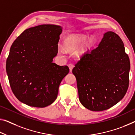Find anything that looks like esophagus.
I'll use <instances>...</instances> for the list:
<instances>
[{"mask_svg": "<svg viewBox=\"0 0 135 135\" xmlns=\"http://www.w3.org/2000/svg\"><path fill=\"white\" fill-rule=\"evenodd\" d=\"M69 70H70V72H72V69H73L74 68V66L72 65V64H69Z\"/></svg>", "mask_w": 135, "mask_h": 135, "instance_id": "esophagus-1", "label": "esophagus"}]
</instances>
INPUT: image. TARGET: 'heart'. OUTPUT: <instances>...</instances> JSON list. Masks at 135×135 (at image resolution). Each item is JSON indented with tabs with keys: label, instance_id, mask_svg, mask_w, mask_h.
Segmentation results:
<instances>
[{
	"label": "heart",
	"instance_id": "b5f03b06",
	"mask_svg": "<svg viewBox=\"0 0 135 135\" xmlns=\"http://www.w3.org/2000/svg\"><path fill=\"white\" fill-rule=\"evenodd\" d=\"M88 36L82 34H71L66 36L63 40V45L65 48L69 50H74L82 45L78 54L82 55L90 50L94 46L95 39L94 37H90L88 39ZM61 51L63 52V50Z\"/></svg>",
	"mask_w": 135,
	"mask_h": 135
}]
</instances>
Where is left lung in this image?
<instances>
[{
    "instance_id": "8db88e82",
    "label": "left lung",
    "mask_w": 135,
    "mask_h": 135,
    "mask_svg": "<svg viewBox=\"0 0 135 135\" xmlns=\"http://www.w3.org/2000/svg\"><path fill=\"white\" fill-rule=\"evenodd\" d=\"M130 69L121 38L112 31L105 32L98 46L83 56L72 69L82 105L103 111L119 102L128 89Z\"/></svg>"
}]
</instances>
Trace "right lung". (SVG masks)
<instances>
[{
	"label": "right lung",
	"instance_id": "add662e5",
	"mask_svg": "<svg viewBox=\"0 0 135 135\" xmlns=\"http://www.w3.org/2000/svg\"><path fill=\"white\" fill-rule=\"evenodd\" d=\"M63 28L41 25L26 29L12 43L6 70L12 92L22 103L45 107L57 97L67 66L53 63Z\"/></svg>",
	"mask_w": 135,
	"mask_h": 135
}]
</instances>
